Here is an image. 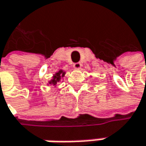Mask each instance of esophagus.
I'll return each mask as SVG.
<instances>
[{"instance_id": "34e87169", "label": "esophagus", "mask_w": 146, "mask_h": 146, "mask_svg": "<svg viewBox=\"0 0 146 146\" xmlns=\"http://www.w3.org/2000/svg\"><path fill=\"white\" fill-rule=\"evenodd\" d=\"M73 67H74L75 69H77V70H79V69H81V68H82V64H81L80 62L75 63V64H73Z\"/></svg>"}]
</instances>
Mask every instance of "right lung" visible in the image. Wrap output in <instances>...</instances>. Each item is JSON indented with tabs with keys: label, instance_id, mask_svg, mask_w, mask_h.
I'll return each mask as SVG.
<instances>
[{
	"label": "right lung",
	"instance_id": "add662e5",
	"mask_svg": "<svg viewBox=\"0 0 146 146\" xmlns=\"http://www.w3.org/2000/svg\"><path fill=\"white\" fill-rule=\"evenodd\" d=\"M64 74H65V72L63 71L62 70H59L58 72H56V73L54 75L53 79H52V80H50V81L48 82V84L53 85V86H56V85H57V83L60 82V81H61V79L64 77Z\"/></svg>",
	"mask_w": 146,
	"mask_h": 146
}]
</instances>
